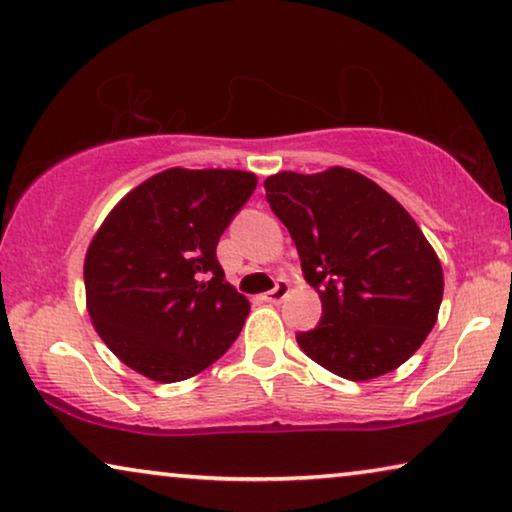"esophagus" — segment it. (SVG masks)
I'll return each mask as SVG.
<instances>
[{"label": "esophagus", "mask_w": 512, "mask_h": 512, "mask_svg": "<svg viewBox=\"0 0 512 512\" xmlns=\"http://www.w3.org/2000/svg\"><path fill=\"white\" fill-rule=\"evenodd\" d=\"M287 294H290V283H287V280H278V285L273 287L271 292L264 294V301H269V304H280Z\"/></svg>", "instance_id": "esophagus-1"}]
</instances>
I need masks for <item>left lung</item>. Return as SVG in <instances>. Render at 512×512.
<instances>
[{"mask_svg":"<svg viewBox=\"0 0 512 512\" xmlns=\"http://www.w3.org/2000/svg\"><path fill=\"white\" fill-rule=\"evenodd\" d=\"M290 232L322 320L297 336L313 362L348 380L385 376L434 329L443 269L422 229L392 194L357 171H280L264 181Z\"/></svg>","mask_w":512,"mask_h":512,"instance_id":"left-lung-1","label":"left lung"}]
</instances>
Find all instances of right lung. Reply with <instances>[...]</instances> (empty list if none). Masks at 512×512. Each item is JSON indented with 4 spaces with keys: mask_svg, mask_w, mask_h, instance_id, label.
<instances>
[{
    "mask_svg": "<svg viewBox=\"0 0 512 512\" xmlns=\"http://www.w3.org/2000/svg\"><path fill=\"white\" fill-rule=\"evenodd\" d=\"M257 187L239 169H167L127 192L85 253V304L111 352L141 376H197L236 341L250 301L215 248Z\"/></svg>",
    "mask_w": 512,
    "mask_h": 512,
    "instance_id": "right-lung-1",
    "label": "right lung"
}]
</instances>
